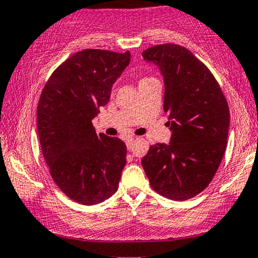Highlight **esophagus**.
<instances>
[{"mask_svg":"<svg viewBox=\"0 0 258 258\" xmlns=\"http://www.w3.org/2000/svg\"><path fill=\"white\" fill-rule=\"evenodd\" d=\"M133 142H135V138H133V137H130V138L126 139V146H127V149H128V150H131Z\"/></svg>","mask_w":258,"mask_h":258,"instance_id":"obj_1","label":"esophagus"}]
</instances>
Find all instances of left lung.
Masks as SVG:
<instances>
[{
    "mask_svg": "<svg viewBox=\"0 0 258 258\" xmlns=\"http://www.w3.org/2000/svg\"><path fill=\"white\" fill-rule=\"evenodd\" d=\"M164 76V110L170 144L156 143L142 159L150 185L172 200L194 198L210 184L227 148L229 108L217 80L203 61L179 44L142 52Z\"/></svg>",
    "mask_w": 258,
    "mask_h": 258,
    "instance_id": "obj_1",
    "label": "left lung"
}]
</instances>
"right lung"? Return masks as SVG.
<instances>
[{
	"mask_svg": "<svg viewBox=\"0 0 258 258\" xmlns=\"http://www.w3.org/2000/svg\"><path fill=\"white\" fill-rule=\"evenodd\" d=\"M130 60L128 51L84 49L59 65L41 92L37 132L43 158L59 189L82 205L109 199L119 186L125 143L97 135L92 120Z\"/></svg>",
	"mask_w": 258,
	"mask_h": 258,
	"instance_id": "1",
	"label": "right lung"
}]
</instances>
